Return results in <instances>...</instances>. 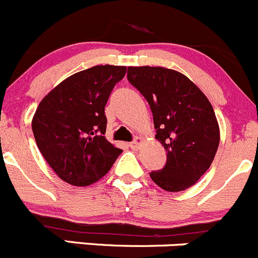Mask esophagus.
<instances>
[{
    "mask_svg": "<svg viewBox=\"0 0 258 258\" xmlns=\"http://www.w3.org/2000/svg\"><path fill=\"white\" fill-rule=\"evenodd\" d=\"M143 144V139H140V138H137V139L134 140V142H132L129 144V147L132 148V149H139L140 145Z\"/></svg>",
    "mask_w": 258,
    "mask_h": 258,
    "instance_id": "esophagus-1",
    "label": "esophagus"
}]
</instances>
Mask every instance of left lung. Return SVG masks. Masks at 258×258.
<instances>
[{
	"mask_svg": "<svg viewBox=\"0 0 258 258\" xmlns=\"http://www.w3.org/2000/svg\"><path fill=\"white\" fill-rule=\"evenodd\" d=\"M128 80L147 99L155 139L167 152L165 165L150 178L168 192L192 187L218 149L219 126L210 100L187 76L170 69L130 66Z\"/></svg>",
	"mask_w": 258,
	"mask_h": 258,
	"instance_id": "obj_1",
	"label": "left lung"
}]
</instances>
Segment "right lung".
<instances>
[{"instance_id":"obj_1","label":"right lung","mask_w":258,"mask_h":258,"mask_svg":"<svg viewBox=\"0 0 258 258\" xmlns=\"http://www.w3.org/2000/svg\"><path fill=\"white\" fill-rule=\"evenodd\" d=\"M125 66L98 65L58 84L39 104L32 132L40 152L66 183L85 187L103 178L123 152L105 139V105Z\"/></svg>"}]
</instances>
